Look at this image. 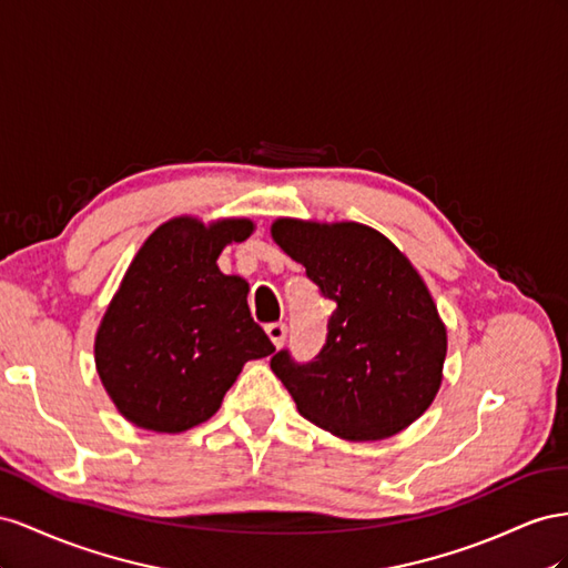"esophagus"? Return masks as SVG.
Returning a JSON list of instances; mask_svg holds the SVG:
<instances>
[{
	"label": "esophagus",
	"mask_w": 568,
	"mask_h": 568,
	"mask_svg": "<svg viewBox=\"0 0 568 568\" xmlns=\"http://www.w3.org/2000/svg\"><path fill=\"white\" fill-rule=\"evenodd\" d=\"M266 333H268V337H271V343L275 345V347H281L283 343H285V335H287V326L285 323H268L266 326Z\"/></svg>",
	"instance_id": "34e87169"
}]
</instances>
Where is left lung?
<instances>
[{"mask_svg": "<svg viewBox=\"0 0 568 568\" xmlns=\"http://www.w3.org/2000/svg\"><path fill=\"white\" fill-rule=\"evenodd\" d=\"M271 235L335 302L312 362L271 368L300 414L343 440H383L424 414L443 383L447 331L412 262L364 223L278 219Z\"/></svg>", "mask_w": 568, "mask_h": 568, "instance_id": "left-lung-1", "label": "left lung"}]
</instances>
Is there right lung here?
Returning <instances> with one entry per match:
<instances>
[{"mask_svg": "<svg viewBox=\"0 0 568 568\" xmlns=\"http://www.w3.org/2000/svg\"><path fill=\"white\" fill-rule=\"evenodd\" d=\"M250 219L204 225L178 216L144 240L94 337V364L116 409L138 428L183 433L212 418L250 359L275 352L254 323L240 275L216 258L247 240Z\"/></svg>", "mask_w": 568, "mask_h": 568, "instance_id": "obj_1", "label": "right lung"}]
</instances>
